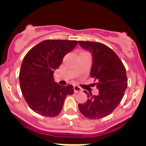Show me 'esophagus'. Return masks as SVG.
Returning <instances> with one entry per match:
<instances>
[{"mask_svg":"<svg viewBox=\"0 0 146 146\" xmlns=\"http://www.w3.org/2000/svg\"><path fill=\"white\" fill-rule=\"evenodd\" d=\"M73 89H74V92L76 93H78V92H81V89L78 86H73Z\"/></svg>","mask_w":146,"mask_h":146,"instance_id":"1","label":"esophagus"}]
</instances>
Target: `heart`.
Wrapping results in <instances>:
<instances>
[{
  "mask_svg": "<svg viewBox=\"0 0 146 146\" xmlns=\"http://www.w3.org/2000/svg\"><path fill=\"white\" fill-rule=\"evenodd\" d=\"M85 52H81V53H85Z\"/></svg>",
  "mask_w": 146,
  "mask_h": 146,
  "instance_id": "obj_1",
  "label": "heart"
}]
</instances>
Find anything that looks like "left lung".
Here are the masks:
<instances>
[{"mask_svg": "<svg viewBox=\"0 0 146 146\" xmlns=\"http://www.w3.org/2000/svg\"><path fill=\"white\" fill-rule=\"evenodd\" d=\"M81 47L92 54L90 76L94 78L98 95L89 94L84 104H78L79 111L89 119H99L110 115L124 97L127 86L126 69L118 55L108 46L94 41H78Z\"/></svg>", "mask_w": 146, "mask_h": 146, "instance_id": "8db88e82", "label": "left lung"}]
</instances>
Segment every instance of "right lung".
Returning a JSON list of instances; mask_svg holds the SVG:
<instances>
[{"mask_svg": "<svg viewBox=\"0 0 146 146\" xmlns=\"http://www.w3.org/2000/svg\"><path fill=\"white\" fill-rule=\"evenodd\" d=\"M77 44V40H45L26 54L19 71V84L22 95L34 112L55 117L61 112L66 96L73 94L72 85H59L54 81L53 75L65 55Z\"/></svg>", "mask_w": 146, "mask_h": 146, "instance_id": "right-lung-1", "label": "right lung"}]
</instances>
